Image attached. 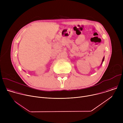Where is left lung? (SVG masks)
I'll return each mask as SVG.
<instances>
[{"instance_id": "1", "label": "left lung", "mask_w": 123, "mask_h": 123, "mask_svg": "<svg viewBox=\"0 0 123 123\" xmlns=\"http://www.w3.org/2000/svg\"><path fill=\"white\" fill-rule=\"evenodd\" d=\"M104 59H105V57H103V60H102V63H101V65H102V64H103V62H104Z\"/></svg>"}]
</instances>
